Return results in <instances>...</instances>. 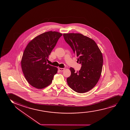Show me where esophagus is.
I'll return each mask as SVG.
<instances>
[{
	"mask_svg": "<svg viewBox=\"0 0 130 130\" xmlns=\"http://www.w3.org/2000/svg\"><path fill=\"white\" fill-rule=\"evenodd\" d=\"M64 69H65L64 68H58V70H59L60 72H63V71H64Z\"/></svg>",
	"mask_w": 130,
	"mask_h": 130,
	"instance_id": "obj_1",
	"label": "esophagus"
}]
</instances>
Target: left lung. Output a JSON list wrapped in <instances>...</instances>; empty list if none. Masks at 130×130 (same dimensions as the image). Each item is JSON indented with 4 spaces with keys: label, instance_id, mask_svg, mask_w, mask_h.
<instances>
[{
    "label": "left lung",
    "instance_id": "obj_1",
    "mask_svg": "<svg viewBox=\"0 0 130 130\" xmlns=\"http://www.w3.org/2000/svg\"><path fill=\"white\" fill-rule=\"evenodd\" d=\"M66 42L78 57L77 62L82 64L75 72L70 68V76L67 79L69 86L76 92L83 93L93 88L99 81L103 66L102 54L95 42L80 33H64Z\"/></svg>",
    "mask_w": 130,
    "mask_h": 130
}]
</instances>
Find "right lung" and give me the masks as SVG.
Returning a JSON list of instances; mask_svg holds the SVG:
<instances>
[{"instance_id":"obj_1","label":"right lung","mask_w":130,"mask_h":130,"mask_svg":"<svg viewBox=\"0 0 130 130\" xmlns=\"http://www.w3.org/2000/svg\"><path fill=\"white\" fill-rule=\"evenodd\" d=\"M62 35L57 31H47L35 38L26 47L21 67L25 79L32 86L42 89L52 82L58 69L47 64V61Z\"/></svg>"}]
</instances>
